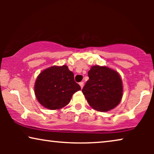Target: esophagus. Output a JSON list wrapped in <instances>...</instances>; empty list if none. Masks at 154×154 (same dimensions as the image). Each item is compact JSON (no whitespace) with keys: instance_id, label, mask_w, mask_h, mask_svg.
Listing matches in <instances>:
<instances>
[{"instance_id":"esophagus-1","label":"esophagus","mask_w":154,"mask_h":154,"mask_svg":"<svg viewBox=\"0 0 154 154\" xmlns=\"http://www.w3.org/2000/svg\"><path fill=\"white\" fill-rule=\"evenodd\" d=\"M79 85H80V86H81V89H82V88H83V85H84L83 82H81V83H79Z\"/></svg>"}]
</instances>
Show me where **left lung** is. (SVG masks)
Returning <instances> with one entry per match:
<instances>
[{
	"label": "left lung",
	"instance_id": "obj_1",
	"mask_svg": "<svg viewBox=\"0 0 154 154\" xmlns=\"http://www.w3.org/2000/svg\"><path fill=\"white\" fill-rule=\"evenodd\" d=\"M88 77L82 92L92 109L106 112L119 104L123 87L121 75L116 71L95 65L88 71Z\"/></svg>",
	"mask_w": 154,
	"mask_h": 154
}]
</instances>
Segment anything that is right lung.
Masks as SVG:
<instances>
[{"label": "right lung", "mask_w": 154, "mask_h": 154, "mask_svg": "<svg viewBox=\"0 0 154 154\" xmlns=\"http://www.w3.org/2000/svg\"><path fill=\"white\" fill-rule=\"evenodd\" d=\"M81 90L74 81L73 73L68 66H52L44 69L38 75L34 85L37 100L50 110H58L70 102L72 95Z\"/></svg>", "instance_id": "add662e5"}]
</instances>
